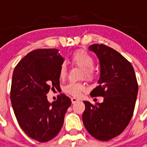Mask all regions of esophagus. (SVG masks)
Listing matches in <instances>:
<instances>
[{
    "instance_id": "34e87169",
    "label": "esophagus",
    "mask_w": 147,
    "mask_h": 147,
    "mask_svg": "<svg viewBox=\"0 0 147 147\" xmlns=\"http://www.w3.org/2000/svg\"><path fill=\"white\" fill-rule=\"evenodd\" d=\"M71 103H72V104H76V103H77V102H78V101H79V99L75 98V97H73V98H71Z\"/></svg>"
}]
</instances>
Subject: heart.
<instances>
[{"mask_svg": "<svg viewBox=\"0 0 147 147\" xmlns=\"http://www.w3.org/2000/svg\"><path fill=\"white\" fill-rule=\"evenodd\" d=\"M71 62L82 69V76H85L88 79L92 78L94 59L88 53L84 50L76 51L71 55ZM59 74L60 78H64L66 76V65L65 63H62L60 65ZM85 89L86 88L85 85L76 82H69L64 87V92L73 96L80 95Z\"/></svg>", "mask_w": 147, "mask_h": 147, "instance_id": "b5f03b06", "label": "heart"}]
</instances>
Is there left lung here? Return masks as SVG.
<instances>
[{
    "label": "left lung",
    "mask_w": 147,
    "mask_h": 147,
    "mask_svg": "<svg viewBox=\"0 0 147 147\" xmlns=\"http://www.w3.org/2000/svg\"><path fill=\"white\" fill-rule=\"evenodd\" d=\"M88 49L95 53L100 65L98 86L90 94L105 98L96 106L83 101V123L92 137L107 141L121 134L131 120L138 85L132 65L118 52L103 44Z\"/></svg>",
    "instance_id": "1"
}]
</instances>
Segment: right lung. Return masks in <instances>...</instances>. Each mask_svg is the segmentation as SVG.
Instances as JSON below:
<instances>
[{
	"mask_svg": "<svg viewBox=\"0 0 147 147\" xmlns=\"http://www.w3.org/2000/svg\"><path fill=\"white\" fill-rule=\"evenodd\" d=\"M58 49L33 50L13 70L10 100L22 130L32 139L47 142L59 134L71 100L61 94L50 103L47 94L59 86V67L63 62Z\"/></svg>",
	"mask_w": 147,
	"mask_h": 147,
	"instance_id": "1",
	"label": "right lung"
}]
</instances>
